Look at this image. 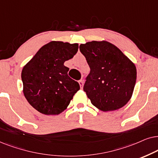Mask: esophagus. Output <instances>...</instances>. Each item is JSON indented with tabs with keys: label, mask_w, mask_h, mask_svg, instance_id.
I'll list each match as a JSON object with an SVG mask.
<instances>
[{
	"label": "esophagus",
	"mask_w": 158,
	"mask_h": 158,
	"mask_svg": "<svg viewBox=\"0 0 158 158\" xmlns=\"http://www.w3.org/2000/svg\"><path fill=\"white\" fill-rule=\"evenodd\" d=\"M79 86H80V88L81 89H82L83 88V85H84V82L82 80H80L79 81Z\"/></svg>",
	"instance_id": "34e87169"
}]
</instances>
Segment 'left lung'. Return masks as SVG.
<instances>
[{"instance_id": "8db88e82", "label": "left lung", "mask_w": 158, "mask_h": 158, "mask_svg": "<svg viewBox=\"0 0 158 158\" xmlns=\"http://www.w3.org/2000/svg\"><path fill=\"white\" fill-rule=\"evenodd\" d=\"M79 49L89 66L84 91L99 110L121 108L133 94L136 79L135 65L119 48L108 41L81 44Z\"/></svg>"}]
</instances>
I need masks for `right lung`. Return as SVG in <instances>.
<instances>
[{
  "mask_svg": "<svg viewBox=\"0 0 158 158\" xmlns=\"http://www.w3.org/2000/svg\"><path fill=\"white\" fill-rule=\"evenodd\" d=\"M78 43L51 41L40 48L23 67V93L28 102L45 115H58L66 110L79 83L68 75L64 62L73 57Z\"/></svg>",
  "mask_w": 158,
  "mask_h": 158,
  "instance_id": "right-lung-1",
  "label": "right lung"
}]
</instances>
